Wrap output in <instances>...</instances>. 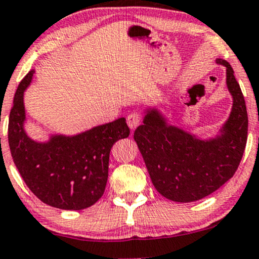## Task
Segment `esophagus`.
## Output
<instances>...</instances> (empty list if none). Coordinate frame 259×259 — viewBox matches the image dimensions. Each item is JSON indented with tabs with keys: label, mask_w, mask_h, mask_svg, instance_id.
Instances as JSON below:
<instances>
[{
	"label": "esophagus",
	"mask_w": 259,
	"mask_h": 259,
	"mask_svg": "<svg viewBox=\"0 0 259 259\" xmlns=\"http://www.w3.org/2000/svg\"><path fill=\"white\" fill-rule=\"evenodd\" d=\"M126 123H127V125H129V127L132 130L136 129V127L139 126L140 123H141V116L137 112H132L129 114V116H127Z\"/></svg>",
	"instance_id": "esophagus-1"
}]
</instances>
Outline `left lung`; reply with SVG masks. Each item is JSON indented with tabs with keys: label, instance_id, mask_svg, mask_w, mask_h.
Listing matches in <instances>:
<instances>
[{
	"label": "left lung",
	"instance_id": "8db88e82",
	"mask_svg": "<svg viewBox=\"0 0 259 259\" xmlns=\"http://www.w3.org/2000/svg\"><path fill=\"white\" fill-rule=\"evenodd\" d=\"M226 84L233 99L230 116L218 135L202 139L169 122L158 106H147L134 133L154 188L163 197L189 203L207 197L230 181L246 146L247 111L240 86L227 61Z\"/></svg>",
	"mask_w": 259,
	"mask_h": 259
}]
</instances>
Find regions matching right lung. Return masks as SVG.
Segmentation results:
<instances>
[{"mask_svg":"<svg viewBox=\"0 0 259 259\" xmlns=\"http://www.w3.org/2000/svg\"><path fill=\"white\" fill-rule=\"evenodd\" d=\"M34 69L22 78L9 114L8 142L16 168L33 194L51 207L81 210L93 205L105 191L110 150L130 130L125 118L101 124L75 135L51 134L33 140L25 129V91Z\"/></svg>","mask_w":259,"mask_h":259,"instance_id":"1","label":"right lung"}]
</instances>
